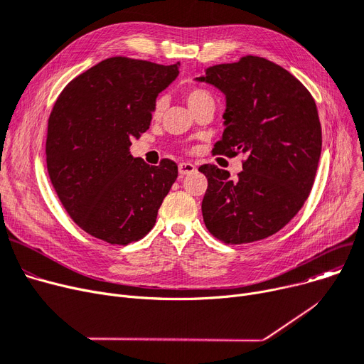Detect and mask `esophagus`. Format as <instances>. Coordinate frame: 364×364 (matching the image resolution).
<instances>
[{"mask_svg":"<svg viewBox=\"0 0 364 364\" xmlns=\"http://www.w3.org/2000/svg\"><path fill=\"white\" fill-rule=\"evenodd\" d=\"M196 171V166L190 162H181L178 165V172L180 176H188V174H193V172Z\"/></svg>","mask_w":364,"mask_h":364,"instance_id":"esophagus-1","label":"esophagus"}]
</instances>
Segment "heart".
<instances>
[{
	"mask_svg": "<svg viewBox=\"0 0 364 364\" xmlns=\"http://www.w3.org/2000/svg\"><path fill=\"white\" fill-rule=\"evenodd\" d=\"M209 97H211V95H209V92L202 90V88H192V90H188L187 94H186V100H187L190 107L195 106L196 103H199V102H202L205 99H209ZM164 109H165V99L161 95V97H158L155 100V105H153V109H151L153 118H159L161 114H162V112H164Z\"/></svg>",
	"mask_w": 364,
	"mask_h": 364,
	"instance_id": "heart-1",
	"label": "heart"
}]
</instances>
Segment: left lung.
Listing matches in <instances>:
<instances>
[{
    "label": "left lung",
    "instance_id": "left-lung-1",
    "mask_svg": "<svg viewBox=\"0 0 364 364\" xmlns=\"http://www.w3.org/2000/svg\"><path fill=\"white\" fill-rule=\"evenodd\" d=\"M198 81L225 94L224 132L214 155L245 153L237 180L205 164V225L227 245L262 240L288 224L307 200L321 151L316 102L292 73L258 55L206 69Z\"/></svg>",
    "mask_w": 364,
    "mask_h": 364
}]
</instances>
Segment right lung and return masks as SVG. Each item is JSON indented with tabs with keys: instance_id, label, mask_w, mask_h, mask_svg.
<instances>
[{
	"instance_id": "right-lung-1",
	"label": "right lung",
	"mask_w": 364,
	"mask_h": 364,
	"mask_svg": "<svg viewBox=\"0 0 364 364\" xmlns=\"http://www.w3.org/2000/svg\"><path fill=\"white\" fill-rule=\"evenodd\" d=\"M178 66L110 57L73 78L48 118L46 155L51 184L69 217L110 245L144 237L156 223L171 186L174 161L147 165L129 155L149 129L158 94Z\"/></svg>"
}]
</instances>
